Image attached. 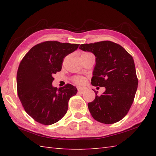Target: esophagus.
Segmentation results:
<instances>
[{
    "label": "esophagus",
    "instance_id": "esophagus-1",
    "mask_svg": "<svg viewBox=\"0 0 156 156\" xmlns=\"http://www.w3.org/2000/svg\"><path fill=\"white\" fill-rule=\"evenodd\" d=\"M86 90H87V88L85 87H78V91L81 94H83Z\"/></svg>",
    "mask_w": 156,
    "mask_h": 156
}]
</instances>
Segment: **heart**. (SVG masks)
<instances>
[{
    "label": "heart",
    "mask_w": 156,
    "mask_h": 156,
    "mask_svg": "<svg viewBox=\"0 0 156 156\" xmlns=\"http://www.w3.org/2000/svg\"><path fill=\"white\" fill-rule=\"evenodd\" d=\"M74 81L75 83L80 84L83 83V82H84V78L82 77H80V76H76V77H75L74 78Z\"/></svg>",
    "instance_id": "heart-1"
}]
</instances>
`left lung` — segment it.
Instances as JSON below:
<instances>
[{"label": "left lung", "mask_w": 156, "mask_h": 156, "mask_svg": "<svg viewBox=\"0 0 156 156\" xmlns=\"http://www.w3.org/2000/svg\"><path fill=\"white\" fill-rule=\"evenodd\" d=\"M79 49L95 55L91 84L105 88L101 96L94 90L95 99L88 104L92 117L105 124L121 121L133 104L137 89L133 57L122 46L110 41L82 44Z\"/></svg>", "instance_id": "1"}]
</instances>
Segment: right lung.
Returning <instances> with one entry per match:
<instances>
[{
  "instance_id": "add662e5",
  "label": "right lung",
  "mask_w": 156,
  "mask_h": 156,
  "mask_svg": "<svg viewBox=\"0 0 156 156\" xmlns=\"http://www.w3.org/2000/svg\"><path fill=\"white\" fill-rule=\"evenodd\" d=\"M79 44L55 41L34 46L23 58L16 74L19 98L26 112L39 123L49 125L59 121L68 111V101L77 88L67 84L54 87L53 75L61 71L63 59Z\"/></svg>"
}]
</instances>
